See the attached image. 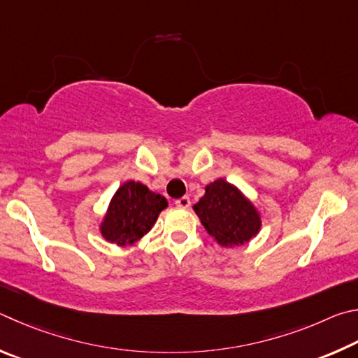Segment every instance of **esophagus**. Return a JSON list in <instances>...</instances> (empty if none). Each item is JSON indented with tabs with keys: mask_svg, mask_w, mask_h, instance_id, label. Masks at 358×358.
Returning a JSON list of instances; mask_svg holds the SVG:
<instances>
[{
	"mask_svg": "<svg viewBox=\"0 0 358 358\" xmlns=\"http://www.w3.org/2000/svg\"><path fill=\"white\" fill-rule=\"evenodd\" d=\"M174 204L178 206V208L187 209V208H190V198H189V196H182V198L176 199V203H174Z\"/></svg>",
	"mask_w": 358,
	"mask_h": 358,
	"instance_id": "esophagus-1",
	"label": "esophagus"
}]
</instances>
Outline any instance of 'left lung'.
Masks as SVG:
<instances>
[{"label":"left lung","mask_w":358,"mask_h":358,"mask_svg":"<svg viewBox=\"0 0 358 358\" xmlns=\"http://www.w3.org/2000/svg\"><path fill=\"white\" fill-rule=\"evenodd\" d=\"M193 210L222 247L242 245L261 229L259 212L253 203L224 179L206 185L204 196L193 206Z\"/></svg>","instance_id":"obj_1"}]
</instances>
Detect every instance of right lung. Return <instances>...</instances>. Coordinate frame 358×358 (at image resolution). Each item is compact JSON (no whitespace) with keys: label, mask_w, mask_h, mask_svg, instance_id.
Here are the masks:
<instances>
[{"label":"right lung","mask_w":358,"mask_h":358,"mask_svg":"<svg viewBox=\"0 0 358 358\" xmlns=\"http://www.w3.org/2000/svg\"><path fill=\"white\" fill-rule=\"evenodd\" d=\"M166 206L165 196L150 192L141 182L127 180L111 198L100 233L105 241L119 247L131 245L149 233Z\"/></svg>","instance_id":"1"}]
</instances>
